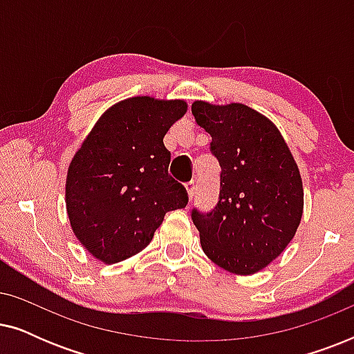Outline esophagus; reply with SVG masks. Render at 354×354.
I'll list each match as a JSON object with an SVG mask.
<instances>
[{"mask_svg": "<svg viewBox=\"0 0 354 354\" xmlns=\"http://www.w3.org/2000/svg\"><path fill=\"white\" fill-rule=\"evenodd\" d=\"M193 193H195V182L187 183V195H188V200H190V201L193 198Z\"/></svg>", "mask_w": 354, "mask_h": 354, "instance_id": "1", "label": "esophagus"}]
</instances>
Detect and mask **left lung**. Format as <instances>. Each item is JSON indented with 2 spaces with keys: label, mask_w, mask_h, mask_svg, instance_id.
Listing matches in <instances>:
<instances>
[{
  "label": "left lung",
  "mask_w": 354,
  "mask_h": 354,
  "mask_svg": "<svg viewBox=\"0 0 354 354\" xmlns=\"http://www.w3.org/2000/svg\"><path fill=\"white\" fill-rule=\"evenodd\" d=\"M192 114L211 135L222 169L217 206L192 212L201 248L232 274L259 272L283 253L301 222L299 169L275 124L250 106L200 100Z\"/></svg>",
  "instance_id": "left-lung-1"
}]
</instances>
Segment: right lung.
Here are the masks:
<instances>
[{
  "label": "right lung",
  "mask_w": 354,
  "mask_h": 354,
  "mask_svg": "<svg viewBox=\"0 0 354 354\" xmlns=\"http://www.w3.org/2000/svg\"><path fill=\"white\" fill-rule=\"evenodd\" d=\"M183 100L133 96L106 109L67 169L66 209L82 246L104 264L147 248L167 211L188 196L169 177L164 135L187 113Z\"/></svg>",
  "instance_id": "obj_1"
}]
</instances>
